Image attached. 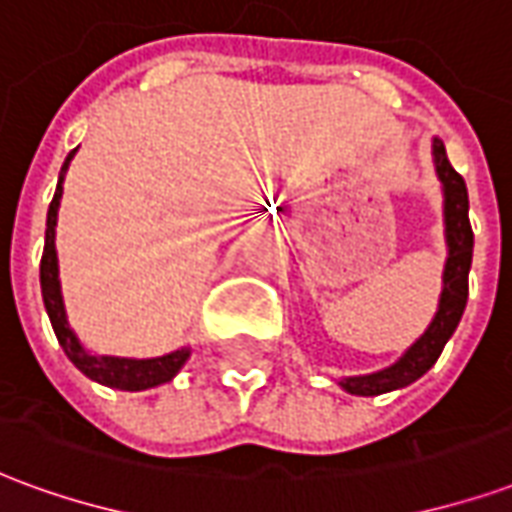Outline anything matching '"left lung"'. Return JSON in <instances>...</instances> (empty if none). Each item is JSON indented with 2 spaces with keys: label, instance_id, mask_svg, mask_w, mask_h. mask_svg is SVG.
Here are the masks:
<instances>
[{
  "label": "left lung",
  "instance_id": "obj_1",
  "mask_svg": "<svg viewBox=\"0 0 512 512\" xmlns=\"http://www.w3.org/2000/svg\"><path fill=\"white\" fill-rule=\"evenodd\" d=\"M433 158H436V172L444 183V224H447V246H450V257L444 266V290H441L439 312L428 326V332L400 356V362L386 367L381 373H373V376L345 378L343 386L354 395H381V392H389L397 386L411 384L422 373H428L430 367L436 365V359L444 351L452 332H455L463 307H466V299H469V268H472L474 246L472 224H469V194H466L463 178L450 164L441 139L433 142Z\"/></svg>",
  "mask_w": 512,
  "mask_h": 512
}]
</instances>
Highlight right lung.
I'll return each instance as SVG.
<instances>
[{"mask_svg": "<svg viewBox=\"0 0 512 512\" xmlns=\"http://www.w3.org/2000/svg\"><path fill=\"white\" fill-rule=\"evenodd\" d=\"M76 150L68 153L62 172L68 169ZM62 172L54 200L49 205L46 216V244H43V257H40V288H43V304L49 312V321L54 326V334L60 340L62 351L68 354L73 365L82 370L84 376L93 378L98 384L117 386V389H150V386L167 384L169 378L178 373L183 362L189 359V351H175V354L158 356V359H117V356H93L87 354L82 343L76 340L71 326L65 321V307L60 296V279H57V249H54V224H57V208L62 197Z\"/></svg>", "mask_w": 512, "mask_h": 512, "instance_id": "add662e5", "label": "right lung"}]
</instances>
